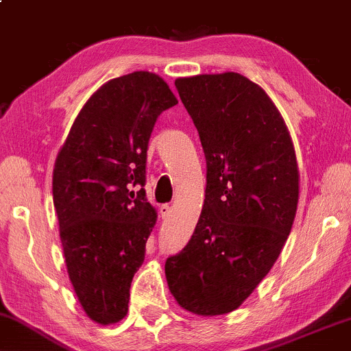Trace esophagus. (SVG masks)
<instances>
[{
	"label": "esophagus",
	"instance_id": "1",
	"mask_svg": "<svg viewBox=\"0 0 351 351\" xmlns=\"http://www.w3.org/2000/svg\"><path fill=\"white\" fill-rule=\"evenodd\" d=\"M159 213H161L162 218H167V216H171L172 213V206L167 205V203H164V205H161V208H159Z\"/></svg>",
	"mask_w": 351,
	"mask_h": 351
}]
</instances>
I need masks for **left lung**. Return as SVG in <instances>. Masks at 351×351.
I'll list each match as a JSON object with an SVG mask.
<instances>
[{
  "mask_svg": "<svg viewBox=\"0 0 351 351\" xmlns=\"http://www.w3.org/2000/svg\"><path fill=\"white\" fill-rule=\"evenodd\" d=\"M198 130L206 189L193 236L166 261L180 308L228 314L274 267L295 221L300 172L287 125L265 90L239 73L176 80Z\"/></svg>",
  "mask_w": 351,
  "mask_h": 351,
  "instance_id": "8db88e82",
  "label": "left lung"
}]
</instances>
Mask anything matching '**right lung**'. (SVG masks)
<instances>
[{"label":"right lung","instance_id":"1","mask_svg":"<svg viewBox=\"0 0 351 351\" xmlns=\"http://www.w3.org/2000/svg\"><path fill=\"white\" fill-rule=\"evenodd\" d=\"M177 104L148 71L115 77L77 114L53 169V205L64 262L84 313L115 324L145 261L156 210L146 200V158L154 123Z\"/></svg>","mask_w":351,"mask_h":351}]
</instances>
